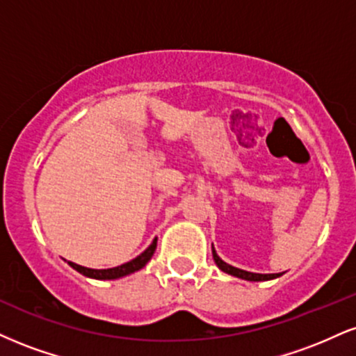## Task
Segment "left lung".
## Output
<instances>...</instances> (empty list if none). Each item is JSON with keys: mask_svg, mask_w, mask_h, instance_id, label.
I'll return each instance as SVG.
<instances>
[{"mask_svg": "<svg viewBox=\"0 0 356 356\" xmlns=\"http://www.w3.org/2000/svg\"><path fill=\"white\" fill-rule=\"evenodd\" d=\"M212 255H213V260H216L217 267H219L222 272L229 273V275H234V277H237V278H242V280H248V282H265V280H272V278H277V277L282 275V273H254V272L242 270V268L232 267V265L225 264L224 260H222L220 257L217 255V252H216V248H213V245H212Z\"/></svg>", "mask_w": 356, "mask_h": 356, "instance_id": "8db88e82", "label": "left lung"}]
</instances>
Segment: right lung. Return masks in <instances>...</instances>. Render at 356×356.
Wrapping results in <instances>:
<instances>
[{
  "instance_id": "1",
  "label": "right lung",
  "mask_w": 356,
  "mask_h": 356,
  "mask_svg": "<svg viewBox=\"0 0 356 356\" xmlns=\"http://www.w3.org/2000/svg\"><path fill=\"white\" fill-rule=\"evenodd\" d=\"M156 247H157V237L154 238L151 245L145 248L143 254L137 255L136 259L129 260V262L119 265V267H113V268H101V270H97V268H88V267H83V265H78L74 262H70V265L74 268V270L83 273L84 277L96 278V280H114V278L126 277V275H129V273H134L137 270H140L143 267H145V264L152 259L154 252H156Z\"/></svg>"
}]
</instances>
